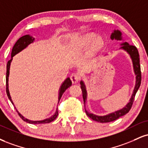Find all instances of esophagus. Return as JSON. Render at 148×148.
<instances>
[{"label": "esophagus", "mask_w": 148, "mask_h": 148, "mask_svg": "<svg viewBox=\"0 0 148 148\" xmlns=\"http://www.w3.org/2000/svg\"><path fill=\"white\" fill-rule=\"evenodd\" d=\"M70 78L73 83H77L80 80V76L76 73H73L72 74H71Z\"/></svg>", "instance_id": "esophagus-1"}]
</instances>
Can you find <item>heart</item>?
I'll return each mask as SVG.
<instances>
[{"label":"heart","instance_id":"1","mask_svg":"<svg viewBox=\"0 0 148 148\" xmlns=\"http://www.w3.org/2000/svg\"><path fill=\"white\" fill-rule=\"evenodd\" d=\"M93 37H94V34L88 35L86 37H85V42H89V41H90V40H91L93 38ZM94 43H95L96 45H99V39H98V38L95 39V40H94Z\"/></svg>","mask_w":148,"mask_h":148}]
</instances>
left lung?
<instances>
[{
  "instance_id": "obj_1",
  "label": "left lung",
  "mask_w": 148,
  "mask_h": 148,
  "mask_svg": "<svg viewBox=\"0 0 148 148\" xmlns=\"http://www.w3.org/2000/svg\"><path fill=\"white\" fill-rule=\"evenodd\" d=\"M110 38L112 40H122V34L119 30H114V32L112 33ZM121 47L120 49H123L125 51H127V54L130 56L132 61L133 64V68H134V72L135 75H136V83H135V87L134 89V91L132 94V97L130 99L129 102L127 103V105L123 108L122 109L117 110V111L114 112L110 114H108L107 115L104 116H98L92 113H90L85 110V112L86 114L90 118H91L92 120L96 121L97 122L100 123H108L113 121L116 120L119 117L123 116L129 112L132 106L133 102H134L135 95H136L137 91H138V88H139L140 85V82H141V72H140V60H139V54H138V51L137 48L134 45H130L127 42H124L121 44ZM81 88L82 90V93H83V101H84V104L87 101V97H88V93H87L86 87H85L84 82L81 81Z\"/></svg>"
}]
</instances>
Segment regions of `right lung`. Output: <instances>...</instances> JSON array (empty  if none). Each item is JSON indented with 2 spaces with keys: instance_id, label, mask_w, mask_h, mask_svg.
Returning <instances> with one entry per match:
<instances>
[{
  "instance_id": "add662e5",
  "label": "right lung",
  "mask_w": 148,
  "mask_h": 148,
  "mask_svg": "<svg viewBox=\"0 0 148 148\" xmlns=\"http://www.w3.org/2000/svg\"><path fill=\"white\" fill-rule=\"evenodd\" d=\"M34 40H35V38L29 34L25 35V36H23L21 37V38L17 40L16 42L15 45H14L13 48H12V54H11L12 58L9 60V61L8 62V64H7L6 92H7V94H8V97L9 98V99H10V101H11L12 103L14 105V104L13 101H12V100L11 96H10V91H9V85H8V80H9V75H10V65H11V62H12V59H13V57L15 56L16 54H17L18 53H19L20 51L23 50V49L27 47L29 44L32 43V42L34 41ZM72 81H71L70 79H69V77L67 78V79L64 81L63 83H62V85H60V88L59 89V93H58V103H59L60 98H61L62 95H63L65 90H66L68 88H69V87L72 85ZM15 109H16V107H15ZM16 111H17L18 114V115L20 116L21 118L24 121H25L27 123H31V124L48 123H50L51 121H53L54 120H55V119H56L57 116H58V109H56V112L54 113V114L51 116L49 117V118L44 119V120H42V121H31V120H29V119L25 118V117L23 116L21 114L20 112H18L17 110H16Z\"/></svg>"
}]
</instances>
